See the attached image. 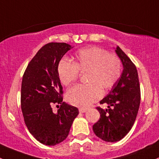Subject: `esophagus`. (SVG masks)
<instances>
[{"label": "esophagus", "instance_id": "1", "mask_svg": "<svg viewBox=\"0 0 159 159\" xmlns=\"http://www.w3.org/2000/svg\"><path fill=\"white\" fill-rule=\"evenodd\" d=\"M80 112H82V113H84V112H86V111H87V109H85V108H80L79 109Z\"/></svg>", "mask_w": 159, "mask_h": 159}]
</instances>
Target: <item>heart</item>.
<instances>
[{
  "instance_id": "1",
  "label": "heart",
  "mask_w": 159,
  "mask_h": 159,
  "mask_svg": "<svg viewBox=\"0 0 159 159\" xmlns=\"http://www.w3.org/2000/svg\"><path fill=\"white\" fill-rule=\"evenodd\" d=\"M73 63L66 59L59 63L57 72L60 82L70 86L78 78L79 72H87L86 85H77L68 91L66 97L70 103L86 108L97 101L102 91L112 88L121 75V61L114 53L104 49L89 47L78 50L72 58Z\"/></svg>"
}]
</instances>
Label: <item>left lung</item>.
Here are the masks:
<instances>
[{
    "mask_svg": "<svg viewBox=\"0 0 159 159\" xmlns=\"http://www.w3.org/2000/svg\"><path fill=\"white\" fill-rule=\"evenodd\" d=\"M115 52L123 70L109 94L100 101L101 104L108 105V109L96 108L100 118L93 125L96 136L109 142H118L129 133L136 119L141 99L136 67L119 46Z\"/></svg>",
    "mask_w": 159,
    "mask_h": 159,
    "instance_id": "8db88e82",
    "label": "left lung"
}]
</instances>
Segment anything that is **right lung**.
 Returning <instances> with one entry per match:
<instances>
[{
	"label": "right lung",
	"mask_w": 159,
	"mask_h": 159,
	"mask_svg": "<svg viewBox=\"0 0 159 159\" xmlns=\"http://www.w3.org/2000/svg\"><path fill=\"white\" fill-rule=\"evenodd\" d=\"M73 48L66 43H49L39 50L29 63L21 84V109L31 135L40 143L56 145L66 139L76 107L63 102V86L57 66L62 57ZM60 104L54 114L52 106Z\"/></svg>",
	"instance_id": "right-lung-1"
}]
</instances>
